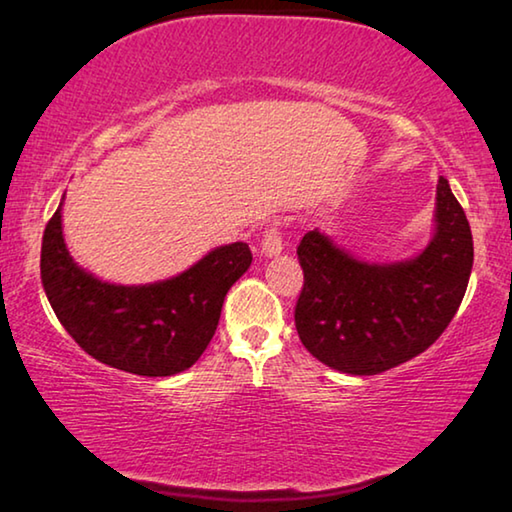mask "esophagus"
<instances>
[{"label": "esophagus", "instance_id": "obj_1", "mask_svg": "<svg viewBox=\"0 0 512 512\" xmlns=\"http://www.w3.org/2000/svg\"><path fill=\"white\" fill-rule=\"evenodd\" d=\"M282 235H280V223H271L268 228L264 230V237H262V253L273 257L277 253H282Z\"/></svg>", "mask_w": 512, "mask_h": 512}]
</instances>
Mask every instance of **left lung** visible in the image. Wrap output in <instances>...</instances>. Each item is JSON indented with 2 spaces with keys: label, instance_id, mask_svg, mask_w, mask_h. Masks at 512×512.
I'll use <instances>...</instances> for the list:
<instances>
[{
  "label": "left lung",
  "instance_id": "obj_1",
  "mask_svg": "<svg viewBox=\"0 0 512 512\" xmlns=\"http://www.w3.org/2000/svg\"><path fill=\"white\" fill-rule=\"evenodd\" d=\"M298 259L305 273L296 329L325 366L348 375H379L436 343L461 307L474 246L461 203L440 176L436 232L409 262L368 264L311 230Z\"/></svg>",
  "mask_w": 512,
  "mask_h": 512
}]
</instances>
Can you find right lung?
<instances>
[{"label": "right lung", "mask_w": 512, "mask_h": 512, "mask_svg": "<svg viewBox=\"0 0 512 512\" xmlns=\"http://www.w3.org/2000/svg\"><path fill=\"white\" fill-rule=\"evenodd\" d=\"M60 207L42 235L40 275L67 334L90 357L133 375L169 377L194 366L219 325L225 293L253 262L248 244L214 248L171 280L119 287L69 257Z\"/></svg>", "instance_id": "obj_1"}]
</instances>
